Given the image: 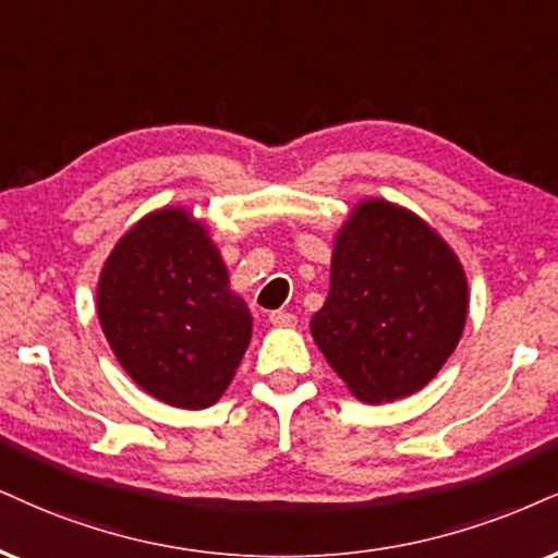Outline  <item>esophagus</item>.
Segmentation results:
<instances>
[{
  "label": "esophagus",
  "instance_id": "obj_1",
  "mask_svg": "<svg viewBox=\"0 0 558 558\" xmlns=\"http://www.w3.org/2000/svg\"><path fill=\"white\" fill-rule=\"evenodd\" d=\"M268 323H271V326H277V328H292L294 323H298V318H294V315L287 313V311H274V313H268Z\"/></svg>",
  "mask_w": 558,
  "mask_h": 558
}]
</instances>
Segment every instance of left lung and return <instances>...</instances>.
I'll list each match as a JSON object with an SVG mask.
<instances>
[{"instance_id":"1","label":"left lung","mask_w":558,"mask_h":558,"mask_svg":"<svg viewBox=\"0 0 558 558\" xmlns=\"http://www.w3.org/2000/svg\"><path fill=\"white\" fill-rule=\"evenodd\" d=\"M465 315L469 279L435 227L385 198L349 211L311 333L360 401L390 403L422 390L456 352Z\"/></svg>"}]
</instances>
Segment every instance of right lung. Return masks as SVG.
<instances>
[{
    "mask_svg": "<svg viewBox=\"0 0 558 558\" xmlns=\"http://www.w3.org/2000/svg\"><path fill=\"white\" fill-rule=\"evenodd\" d=\"M98 320L144 393L189 411L222 398L253 333L215 240L183 206L149 211L113 245Z\"/></svg>",
    "mask_w": 558,
    "mask_h": 558,
    "instance_id": "right-lung-1",
    "label": "right lung"
}]
</instances>
